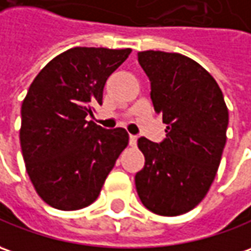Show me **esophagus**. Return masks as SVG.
Listing matches in <instances>:
<instances>
[{
  "mask_svg": "<svg viewBox=\"0 0 251 251\" xmlns=\"http://www.w3.org/2000/svg\"><path fill=\"white\" fill-rule=\"evenodd\" d=\"M136 144H137V136L130 134V136H129V146H130V147H136Z\"/></svg>",
  "mask_w": 251,
  "mask_h": 251,
  "instance_id": "1",
  "label": "esophagus"
}]
</instances>
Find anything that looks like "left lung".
Masks as SVG:
<instances>
[{
    "label": "left lung",
    "mask_w": 251,
    "mask_h": 251,
    "mask_svg": "<svg viewBox=\"0 0 251 251\" xmlns=\"http://www.w3.org/2000/svg\"><path fill=\"white\" fill-rule=\"evenodd\" d=\"M151 82L155 112L166 124V139L137 140L144 168L134 177L141 203L159 216L192 210L216 177L226 147L228 108L214 78L180 53L139 52Z\"/></svg>",
    "instance_id": "left-lung-1"
}]
</instances>
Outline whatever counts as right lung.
Wrapping results in <instances>:
<instances>
[{
    "label": "right lung",
    "mask_w": 251,
    "mask_h": 251,
    "mask_svg": "<svg viewBox=\"0 0 251 251\" xmlns=\"http://www.w3.org/2000/svg\"><path fill=\"white\" fill-rule=\"evenodd\" d=\"M130 49H68L35 76L22 104L20 146L25 170L44 202L59 210L93 203L129 143L124 127L104 129L93 117L107 78Z\"/></svg>",
    "instance_id": "add662e5"
}]
</instances>
